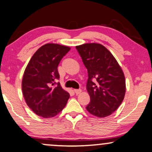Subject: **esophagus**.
<instances>
[{
  "label": "esophagus",
  "instance_id": "esophagus-1",
  "mask_svg": "<svg viewBox=\"0 0 152 152\" xmlns=\"http://www.w3.org/2000/svg\"><path fill=\"white\" fill-rule=\"evenodd\" d=\"M74 92H75V93L76 94H80L82 92V90H80V89H78V90H75Z\"/></svg>",
  "mask_w": 152,
  "mask_h": 152
}]
</instances>
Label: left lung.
Returning <instances> with one entry per match:
<instances>
[{
  "instance_id": "left-lung-1",
  "label": "left lung",
  "mask_w": 152,
  "mask_h": 152,
  "mask_svg": "<svg viewBox=\"0 0 152 152\" xmlns=\"http://www.w3.org/2000/svg\"><path fill=\"white\" fill-rule=\"evenodd\" d=\"M88 72L87 90L90 102L86 107L98 117L112 115L122 104L126 92L125 77L116 59L102 45L76 46Z\"/></svg>"
}]
</instances>
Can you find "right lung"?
I'll list each match as a JSON object with an SVG mask.
<instances>
[{
	"label": "right lung",
	"instance_id": "add662e5",
	"mask_svg": "<svg viewBox=\"0 0 152 152\" xmlns=\"http://www.w3.org/2000/svg\"><path fill=\"white\" fill-rule=\"evenodd\" d=\"M70 48L48 43L39 48L27 65L22 81L23 97L33 112L44 118L55 117L63 110L69 94L57 83L58 67Z\"/></svg>",
	"mask_w": 152,
	"mask_h": 152
}]
</instances>
